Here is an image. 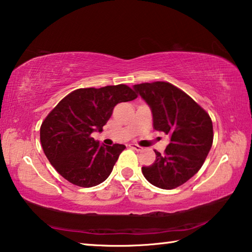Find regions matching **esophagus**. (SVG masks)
I'll use <instances>...</instances> for the list:
<instances>
[{
    "instance_id": "obj_1",
    "label": "esophagus",
    "mask_w": 252,
    "mask_h": 252,
    "mask_svg": "<svg viewBox=\"0 0 252 252\" xmlns=\"http://www.w3.org/2000/svg\"><path fill=\"white\" fill-rule=\"evenodd\" d=\"M129 147L131 149H133V150H135V151H142L143 150L142 147H140V146H138V144H134V143L129 144Z\"/></svg>"
}]
</instances>
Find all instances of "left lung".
<instances>
[{
    "label": "left lung",
    "mask_w": 252,
    "mask_h": 252,
    "mask_svg": "<svg viewBox=\"0 0 252 252\" xmlns=\"http://www.w3.org/2000/svg\"><path fill=\"white\" fill-rule=\"evenodd\" d=\"M150 106L153 127L170 135L164 155L142 167L144 178L160 189L171 190L192 178L202 167L213 141L209 114L180 89L168 82L133 85Z\"/></svg>",
    "instance_id": "left-lung-1"
}]
</instances>
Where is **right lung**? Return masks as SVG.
Segmentation results:
<instances>
[{
	"label": "right lung",
	"instance_id": "add662e5",
	"mask_svg": "<svg viewBox=\"0 0 252 252\" xmlns=\"http://www.w3.org/2000/svg\"><path fill=\"white\" fill-rule=\"evenodd\" d=\"M138 96L125 84L78 89L51 111L40 129L41 144L53 168L75 186L100 185L112 172L123 144H100L92 132H102L120 102Z\"/></svg>",
	"mask_w": 252,
	"mask_h": 252
}]
</instances>
